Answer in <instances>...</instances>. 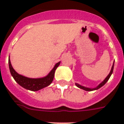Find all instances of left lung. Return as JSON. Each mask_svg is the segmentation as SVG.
<instances>
[{
    "label": "left lung",
    "instance_id": "8db88e82",
    "mask_svg": "<svg viewBox=\"0 0 124 124\" xmlns=\"http://www.w3.org/2000/svg\"><path fill=\"white\" fill-rule=\"evenodd\" d=\"M113 69H114V63H113V66H112V68H111V71H110V73L109 74V75L107 76V78H105L104 80H103L102 82H101L100 85H98V86H97L96 88H94V89H91V88H88V87H83V86H81V85H79V84H78V83H76V85L78 87H79V88H80V89H83V90H85V91H94V90H97V89H100V87H101L102 86H103V85H105V83H107V81L109 80V79L110 78V77H111V74H113Z\"/></svg>",
    "mask_w": 124,
    "mask_h": 124
}]
</instances>
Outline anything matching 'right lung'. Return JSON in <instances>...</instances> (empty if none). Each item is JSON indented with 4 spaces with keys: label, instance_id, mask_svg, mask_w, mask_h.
<instances>
[{
    "label": "right lung",
    "instance_id": "add662e5",
    "mask_svg": "<svg viewBox=\"0 0 124 124\" xmlns=\"http://www.w3.org/2000/svg\"><path fill=\"white\" fill-rule=\"evenodd\" d=\"M8 63H9V70L11 76L19 85H21L23 88L30 91H37L50 85V83L53 81L55 70L60 64V61L55 64L53 69L46 76L42 78H29L20 75L13 69L11 66L9 57L8 59Z\"/></svg>",
    "mask_w": 124,
    "mask_h": 124
}]
</instances>
